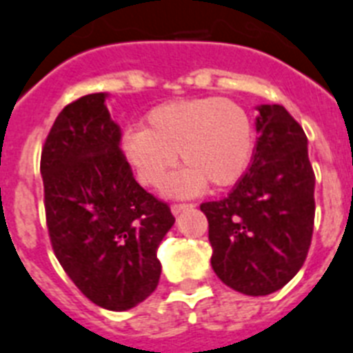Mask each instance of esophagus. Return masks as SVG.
I'll return each instance as SVG.
<instances>
[{"label": "esophagus", "mask_w": 353, "mask_h": 353, "mask_svg": "<svg viewBox=\"0 0 353 353\" xmlns=\"http://www.w3.org/2000/svg\"><path fill=\"white\" fill-rule=\"evenodd\" d=\"M192 206H194L192 203H174V205H172V212H174V214H179V212L188 210Z\"/></svg>", "instance_id": "esophagus-1"}]
</instances>
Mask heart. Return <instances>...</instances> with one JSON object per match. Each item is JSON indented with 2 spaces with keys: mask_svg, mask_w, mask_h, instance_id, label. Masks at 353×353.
Here are the masks:
<instances>
[{
  "mask_svg": "<svg viewBox=\"0 0 353 353\" xmlns=\"http://www.w3.org/2000/svg\"><path fill=\"white\" fill-rule=\"evenodd\" d=\"M123 156L139 183L157 188L179 159L185 165L167 183L168 196H192L210 183L228 188L241 181L256 150L250 114L225 97L177 99L152 108L145 128L123 134Z\"/></svg>",
  "mask_w": 353,
  "mask_h": 353,
  "instance_id": "b5f03b06",
  "label": "heart"
}]
</instances>
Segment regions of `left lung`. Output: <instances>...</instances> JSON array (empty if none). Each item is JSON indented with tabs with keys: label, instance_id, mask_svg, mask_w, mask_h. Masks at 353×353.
<instances>
[{
	"label": "left lung",
	"instance_id": "obj_1",
	"mask_svg": "<svg viewBox=\"0 0 353 353\" xmlns=\"http://www.w3.org/2000/svg\"><path fill=\"white\" fill-rule=\"evenodd\" d=\"M257 110L252 165L228 196L201 203L212 268L246 296H268L301 270L316 216L305 130L281 105Z\"/></svg>",
	"mask_w": 353,
	"mask_h": 353
}]
</instances>
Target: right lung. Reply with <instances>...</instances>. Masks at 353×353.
<instances>
[{"label": "right lung", "mask_w": 353, "mask_h": 353, "mask_svg": "<svg viewBox=\"0 0 353 353\" xmlns=\"http://www.w3.org/2000/svg\"><path fill=\"white\" fill-rule=\"evenodd\" d=\"M108 94L83 96L59 112L41 152L52 250L94 305L123 312L156 290V252L176 217L134 179Z\"/></svg>", "instance_id": "1"}]
</instances>
